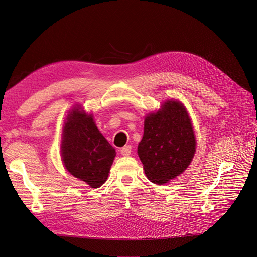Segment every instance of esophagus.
<instances>
[{
    "label": "esophagus",
    "mask_w": 257,
    "mask_h": 257,
    "mask_svg": "<svg viewBox=\"0 0 257 257\" xmlns=\"http://www.w3.org/2000/svg\"><path fill=\"white\" fill-rule=\"evenodd\" d=\"M120 153L122 156H130L132 153V146L131 145H125L124 148H122L120 150Z\"/></svg>",
    "instance_id": "esophagus-1"
}]
</instances>
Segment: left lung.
<instances>
[{
	"label": "left lung",
	"mask_w": 257,
	"mask_h": 257,
	"mask_svg": "<svg viewBox=\"0 0 257 257\" xmlns=\"http://www.w3.org/2000/svg\"><path fill=\"white\" fill-rule=\"evenodd\" d=\"M195 152L188 113L179 101L168 100L162 109L145 117L138 155L144 173L155 184H164L182 174Z\"/></svg>",
	"instance_id": "1"
}]
</instances>
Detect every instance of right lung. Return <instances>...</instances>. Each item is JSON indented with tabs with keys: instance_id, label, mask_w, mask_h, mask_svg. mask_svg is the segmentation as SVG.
Here are the masks:
<instances>
[{
	"instance_id": "add662e5",
	"label": "right lung",
	"mask_w": 257,
	"mask_h": 257,
	"mask_svg": "<svg viewBox=\"0 0 257 257\" xmlns=\"http://www.w3.org/2000/svg\"><path fill=\"white\" fill-rule=\"evenodd\" d=\"M116 152L97 128L92 115L74 107L67 116L62 142V157L68 172L93 188L108 177Z\"/></svg>"
}]
</instances>
